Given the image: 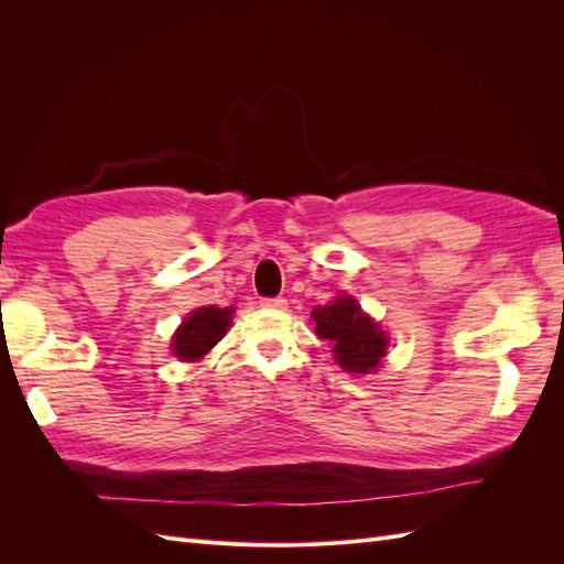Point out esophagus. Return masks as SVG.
Returning a JSON list of instances; mask_svg holds the SVG:
<instances>
[{"instance_id": "34e87169", "label": "esophagus", "mask_w": 564, "mask_h": 564, "mask_svg": "<svg viewBox=\"0 0 564 564\" xmlns=\"http://www.w3.org/2000/svg\"><path fill=\"white\" fill-rule=\"evenodd\" d=\"M261 305H263V308L282 311V308H286V301L282 296H272V299H261Z\"/></svg>"}]
</instances>
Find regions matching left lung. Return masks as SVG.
<instances>
[{
    "label": "left lung",
    "instance_id": "obj_1",
    "mask_svg": "<svg viewBox=\"0 0 564 564\" xmlns=\"http://www.w3.org/2000/svg\"><path fill=\"white\" fill-rule=\"evenodd\" d=\"M315 334L334 346L336 362L346 371L367 373L377 369L386 355L388 338L357 305L355 299L340 296L329 305L313 311Z\"/></svg>",
    "mask_w": 564,
    "mask_h": 564
}]
</instances>
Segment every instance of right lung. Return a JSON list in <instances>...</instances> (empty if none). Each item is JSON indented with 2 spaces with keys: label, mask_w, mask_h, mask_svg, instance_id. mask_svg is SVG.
Masks as SVG:
<instances>
[{
  "label": "right lung",
  "mask_w": 564,
  "mask_h": 564,
  "mask_svg": "<svg viewBox=\"0 0 564 564\" xmlns=\"http://www.w3.org/2000/svg\"><path fill=\"white\" fill-rule=\"evenodd\" d=\"M232 308H199L187 317L174 336V355L185 362H195L207 355L230 327Z\"/></svg>",
  "instance_id": "right-lung-1"
}]
</instances>
